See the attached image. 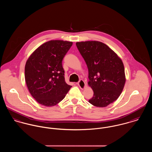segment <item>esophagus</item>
<instances>
[{
  "mask_svg": "<svg viewBox=\"0 0 152 152\" xmlns=\"http://www.w3.org/2000/svg\"><path fill=\"white\" fill-rule=\"evenodd\" d=\"M77 85L80 87L81 89H83L86 87V83H85V81L84 80H80L79 81V82L77 83Z\"/></svg>",
  "mask_w": 152,
  "mask_h": 152,
  "instance_id": "1",
  "label": "esophagus"
}]
</instances>
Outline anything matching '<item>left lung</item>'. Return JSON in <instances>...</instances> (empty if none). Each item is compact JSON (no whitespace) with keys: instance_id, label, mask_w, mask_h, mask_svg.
<instances>
[{"instance_id":"obj_1","label":"left lung","mask_w":152,"mask_h":152,"mask_svg":"<svg viewBox=\"0 0 152 152\" xmlns=\"http://www.w3.org/2000/svg\"><path fill=\"white\" fill-rule=\"evenodd\" d=\"M88 69V85L94 91L89 102L106 107L122 93L126 78L123 62L107 45L98 41L76 43Z\"/></svg>"}]
</instances>
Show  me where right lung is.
<instances>
[{
	"instance_id": "obj_1",
	"label": "right lung",
	"mask_w": 152,
	"mask_h": 152,
	"mask_svg": "<svg viewBox=\"0 0 152 152\" xmlns=\"http://www.w3.org/2000/svg\"><path fill=\"white\" fill-rule=\"evenodd\" d=\"M72 42L50 40L39 47L25 65V81L32 96L40 104L53 107L72 86L65 81L62 61Z\"/></svg>"
}]
</instances>
